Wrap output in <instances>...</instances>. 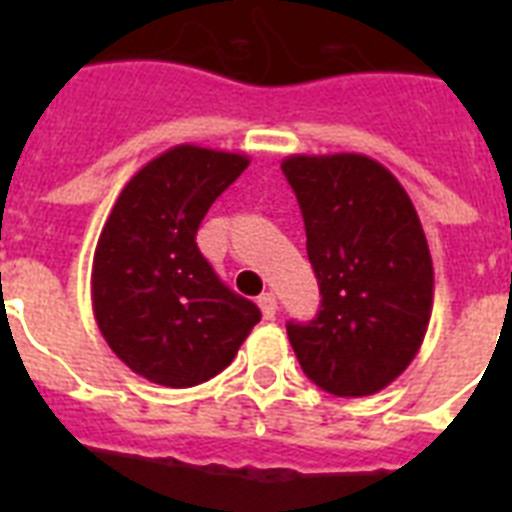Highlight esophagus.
Instances as JSON below:
<instances>
[{"instance_id": "esophagus-1", "label": "esophagus", "mask_w": 512, "mask_h": 512, "mask_svg": "<svg viewBox=\"0 0 512 512\" xmlns=\"http://www.w3.org/2000/svg\"><path fill=\"white\" fill-rule=\"evenodd\" d=\"M257 305H260V311H263L265 319H273L276 311H279V303H276V295H273V292H263V295L257 297Z\"/></svg>"}]
</instances>
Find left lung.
Instances as JSON below:
<instances>
[{
	"mask_svg": "<svg viewBox=\"0 0 512 512\" xmlns=\"http://www.w3.org/2000/svg\"><path fill=\"white\" fill-rule=\"evenodd\" d=\"M305 220L321 311L287 335L303 372L342 398L388 388L417 356L433 311V260L409 193L364 154L281 162Z\"/></svg>",
	"mask_w": 512,
	"mask_h": 512,
	"instance_id": "8db88e82",
	"label": "left lung"
}]
</instances>
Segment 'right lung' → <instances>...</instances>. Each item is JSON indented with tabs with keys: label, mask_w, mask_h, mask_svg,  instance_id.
Returning a JSON list of instances; mask_svg holds the SVG:
<instances>
[{
	"label": "right lung",
	"mask_w": 512,
	"mask_h": 512,
	"mask_svg": "<svg viewBox=\"0 0 512 512\" xmlns=\"http://www.w3.org/2000/svg\"><path fill=\"white\" fill-rule=\"evenodd\" d=\"M244 154L183 143L122 188L92 257V311L108 348L164 388H193L231 364L260 308L225 287L196 247L212 201Z\"/></svg>",
	"instance_id": "add662e5"
}]
</instances>
